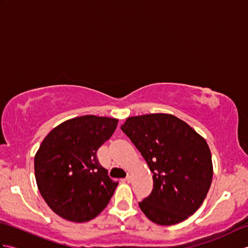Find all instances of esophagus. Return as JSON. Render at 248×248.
Segmentation results:
<instances>
[{
	"label": "esophagus",
	"instance_id": "obj_1",
	"mask_svg": "<svg viewBox=\"0 0 248 248\" xmlns=\"http://www.w3.org/2000/svg\"><path fill=\"white\" fill-rule=\"evenodd\" d=\"M124 181H127V182H130V181H131V172H128L127 177L124 178Z\"/></svg>",
	"mask_w": 248,
	"mask_h": 248
}]
</instances>
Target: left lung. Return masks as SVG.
I'll return each instance as SVG.
<instances>
[{"label": "left lung", "mask_w": 248, "mask_h": 248, "mask_svg": "<svg viewBox=\"0 0 248 248\" xmlns=\"http://www.w3.org/2000/svg\"><path fill=\"white\" fill-rule=\"evenodd\" d=\"M120 129L154 173V188L139 202L151 222L175 225L202 205L213 177L209 146L196 131L170 114L129 117Z\"/></svg>", "instance_id": "1"}]
</instances>
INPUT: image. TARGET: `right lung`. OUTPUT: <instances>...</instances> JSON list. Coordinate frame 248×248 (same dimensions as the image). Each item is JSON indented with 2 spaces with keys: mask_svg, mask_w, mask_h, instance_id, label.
Listing matches in <instances>:
<instances>
[{
  "mask_svg": "<svg viewBox=\"0 0 248 248\" xmlns=\"http://www.w3.org/2000/svg\"><path fill=\"white\" fill-rule=\"evenodd\" d=\"M118 119L81 116L65 121L46 136L35 155V178L41 196L70 222H88L109 202L118 182L110 180L97 151Z\"/></svg>",
  "mask_w": 248,
  "mask_h": 248,
  "instance_id": "right-lung-1",
  "label": "right lung"
}]
</instances>
